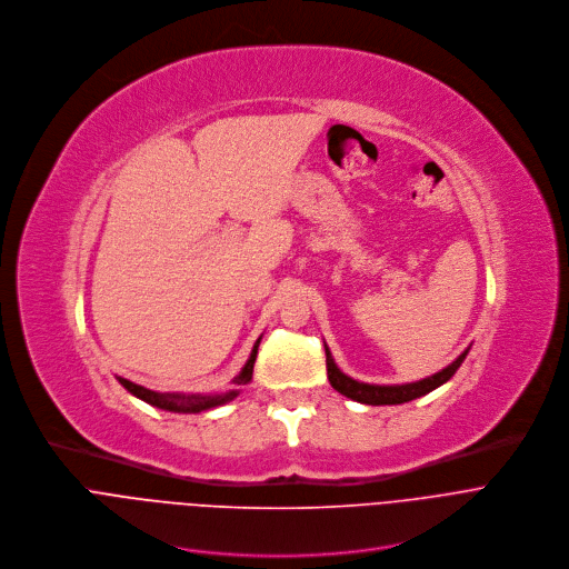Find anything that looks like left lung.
Segmentation results:
<instances>
[{
	"mask_svg": "<svg viewBox=\"0 0 569 569\" xmlns=\"http://www.w3.org/2000/svg\"><path fill=\"white\" fill-rule=\"evenodd\" d=\"M469 350L462 352L456 361H452L448 368H443L441 372L423 379V381H417V383H406V386H370V383H359L350 377H346L343 372H340L325 346V357H327V377H329V383L333 390H338L340 395H346L355 401H361V403H368V406H395V403H406V401H412L417 397H423L428 392H432L435 388H439L441 383H446L452 375L458 372V368L462 366V361L467 359Z\"/></svg>",
	"mask_w": 569,
	"mask_h": 569,
	"instance_id": "obj_1",
	"label": "left lung"
}]
</instances>
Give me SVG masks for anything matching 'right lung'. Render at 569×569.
I'll list each match as a JSON object with an SVG mask.
<instances>
[{
    "mask_svg": "<svg viewBox=\"0 0 569 569\" xmlns=\"http://www.w3.org/2000/svg\"><path fill=\"white\" fill-rule=\"evenodd\" d=\"M258 346H260V338L258 343L251 352V359L247 361L244 370L240 372V377L236 379V386H247L253 377V363H256V357H258ZM123 388H128V392H132L134 397L157 406V408H163V410H172V412H201V410H208V408H214L219 403H226L231 401L233 397H238V390H231L226 395H170V392H154V390H148L143 386H137L128 379H119Z\"/></svg>",
    "mask_w": 569,
    "mask_h": 569,
    "instance_id": "obj_1",
    "label": "right lung"
}]
</instances>
